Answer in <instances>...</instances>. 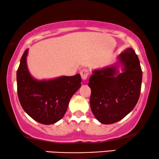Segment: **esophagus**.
Segmentation results:
<instances>
[{
	"instance_id": "1",
	"label": "esophagus",
	"mask_w": 159,
	"mask_h": 159,
	"mask_svg": "<svg viewBox=\"0 0 159 159\" xmlns=\"http://www.w3.org/2000/svg\"><path fill=\"white\" fill-rule=\"evenodd\" d=\"M80 73H81L82 79L86 80L89 75V70L87 69H81V72H80Z\"/></svg>"
}]
</instances>
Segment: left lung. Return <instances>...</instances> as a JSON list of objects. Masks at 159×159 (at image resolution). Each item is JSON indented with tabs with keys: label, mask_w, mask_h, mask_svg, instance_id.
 Wrapping results in <instances>:
<instances>
[{
	"label": "left lung",
	"mask_w": 159,
	"mask_h": 159,
	"mask_svg": "<svg viewBox=\"0 0 159 159\" xmlns=\"http://www.w3.org/2000/svg\"><path fill=\"white\" fill-rule=\"evenodd\" d=\"M122 66V72L118 67ZM142 70L138 57L132 48L118 56L116 64L93 71L88 86L90 107L101 123L120 121L133 110L139 98Z\"/></svg>",
	"instance_id": "left-lung-1"
}]
</instances>
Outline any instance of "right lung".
I'll return each mask as SVG.
<instances>
[{"label": "right lung", "instance_id": "add662e5", "mask_svg": "<svg viewBox=\"0 0 159 159\" xmlns=\"http://www.w3.org/2000/svg\"><path fill=\"white\" fill-rule=\"evenodd\" d=\"M28 49L24 52L17 70V91L24 111L38 123L54 124L61 120L70 98L81 86L80 74L50 80H36L27 65Z\"/></svg>", "mask_w": 159, "mask_h": 159}]
</instances>
